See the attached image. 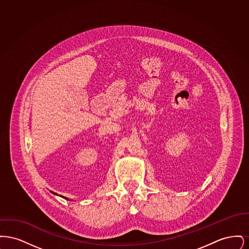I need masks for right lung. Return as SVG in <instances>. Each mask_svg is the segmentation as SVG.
I'll use <instances>...</instances> for the list:
<instances>
[{
	"mask_svg": "<svg viewBox=\"0 0 249 249\" xmlns=\"http://www.w3.org/2000/svg\"><path fill=\"white\" fill-rule=\"evenodd\" d=\"M51 193H53V194H54V195H58V194H57V193H55V192H53V191H51ZM60 197H62V198H64V199H65V200H69V199H68V198H66V197H64V196H60Z\"/></svg>",
	"mask_w": 249,
	"mask_h": 249,
	"instance_id": "add662e5",
	"label": "right lung"
}]
</instances>
